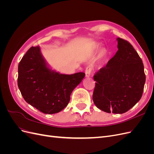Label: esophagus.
<instances>
[{
    "label": "esophagus",
    "mask_w": 154,
    "mask_h": 154,
    "mask_svg": "<svg viewBox=\"0 0 154 154\" xmlns=\"http://www.w3.org/2000/svg\"><path fill=\"white\" fill-rule=\"evenodd\" d=\"M92 71V67L91 66H87L85 69V76L89 77Z\"/></svg>",
    "instance_id": "1"
}]
</instances>
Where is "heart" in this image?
<instances>
[{
	"label": "heart",
	"instance_id": "heart-1",
	"mask_svg": "<svg viewBox=\"0 0 154 154\" xmlns=\"http://www.w3.org/2000/svg\"><path fill=\"white\" fill-rule=\"evenodd\" d=\"M105 53V51H103V53Z\"/></svg>",
	"mask_w": 154,
	"mask_h": 154
}]
</instances>
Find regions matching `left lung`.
Returning a JSON list of instances; mask_svg holds the SVG:
<instances>
[{
	"label": "left lung",
	"mask_w": 154,
	"mask_h": 154,
	"mask_svg": "<svg viewBox=\"0 0 154 154\" xmlns=\"http://www.w3.org/2000/svg\"><path fill=\"white\" fill-rule=\"evenodd\" d=\"M118 51L94 75L92 100L105 112L123 114L140 100L146 76L142 60L131 44L118 38Z\"/></svg>",
	"instance_id": "1"
}]
</instances>
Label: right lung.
I'll list each match as a JSON object with an SVG mask.
<instances>
[{"instance_id": "1", "label": "right lung", "mask_w": 154, "mask_h": 154, "mask_svg": "<svg viewBox=\"0 0 154 154\" xmlns=\"http://www.w3.org/2000/svg\"><path fill=\"white\" fill-rule=\"evenodd\" d=\"M18 87L25 101L44 114L58 113L67 106L71 92L84 72L62 74L52 71L38 46L31 47L18 64Z\"/></svg>"}]
</instances>
